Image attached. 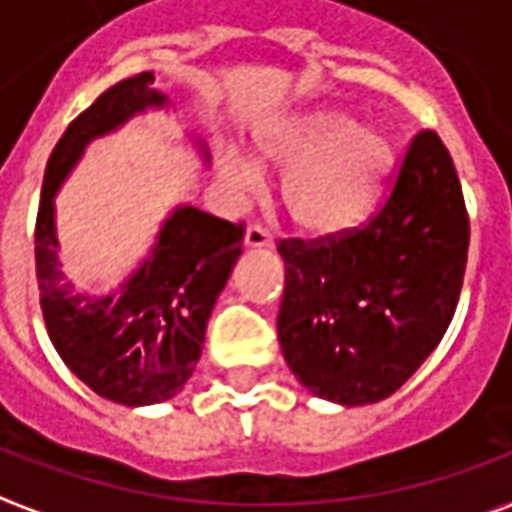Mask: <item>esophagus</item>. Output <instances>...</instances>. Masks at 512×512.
I'll use <instances>...</instances> for the list:
<instances>
[{"instance_id": "1", "label": "esophagus", "mask_w": 512, "mask_h": 512, "mask_svg": "<svg viewBox=\"0 0 512 512\" xmlns=\"http://www.w3.org/2000/svg\"><path fill=\"white\" fill-rule=\"evenodd\" d=\"M245 245L248 248H272V234L261 223H251L245 229Z\"/></svg>"}]
</instances>
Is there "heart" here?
Wrapping results in <instances>:
<instances>
[{"instance_id": "1", "label": "heart", "mask_w": 512, "mask_h": 512, "mask_svg": "<svg viewBox=\"0 0 512 512\" xmlns=\"http://www.w3.org/2000/svg\"><path fill=\"white\" fill-rule=\"evenodd\" d=\"M256 152L264 166L286 169L283 210L313 237L346 231L363 218L393 160L387 138L357 128L352 117L333 108L275 122L259 133ZM220 171L237 188H251L259 179L256 166L237 155H223Z\"/></svg>"}]
</instances>
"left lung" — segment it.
Here are the masks:
<instances>
[{
	"label": "left lung",
	"mask_w": 512,
	"mask_h": 512,
	"mask_svg": "<svg viewBox=\"0 0 512 512\" xmlns=\"http://www.w3.org/2000/svg\"><path fill=\"white\" fill-rule=\"evenodd\" d=\"M469 251L453 158L434 130L409 141L382 207L357 229L281 240L278 341L313 395L343 406L393 395L442 341Z\"/></svg>",
	"instance_id": "obj_1"
}]
</instances>
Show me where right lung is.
<instances>
[{"label": "right lung", "instance_id": "obj_1", "mask_svg": "<svg viewBox=\"0 0 512 512\" xmlns=\"http://www.w3.org/2000/svg\"><path fill=\"white\" fill-rule=\"evenodd\" d=\"M152 73L108 87L81 111L51 152L35 226V267L48 338L89 390L122 406L169 401L199 363L212 305L242 253V223L196 207H177L141 267L119 294L81 297L59 270L54 193L92 138L133 114L163 106Z\"/></svg>", "mask_w": 512, "mask_h": 512}]
</instances>
